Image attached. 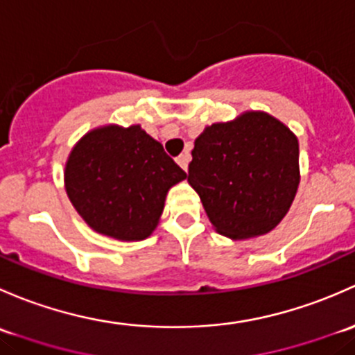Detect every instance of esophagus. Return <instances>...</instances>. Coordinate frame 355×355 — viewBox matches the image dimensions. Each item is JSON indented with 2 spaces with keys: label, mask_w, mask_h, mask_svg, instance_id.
Returning a JSON list of instances; mask_svg holds the SVG:
<instances>
[{
  "label": "esophagus",
  "mask_w": 355,
  "mask_h": 355,
  "mask_svg": "<svg viewBox=\"0 0 355 355\" xmlns=\"http://www.w3.org/2000/svg\"><path fill=\"white\" fill-rule=\"evenodd\" d=\"M189 160H191V153H189L188 150L182 152L181 155L178 157V164H179V166H181L182 169H184V171H188V164H189Z\"/></svg>",
  "instance_id": "esophagus-1"
}]
</instances>
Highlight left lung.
<instances>
[{
    "instance_id": "8db88e82",
    "label": "left lung",
    "mask_w": 355,
    "mask_h": 355,
    "mask_svg": "<svg viewBox=\"0 0 355 355\" xmlns=\"http://www.w3.org/2000/svg\"><path fill=\"white\" fill-rule=\"evenodd\" d=\"M191 155L188 182L220 234L261 236L286 217L299 186V144L279 119L253 111L211 124Z\"/></svg>"
}]
</instances>
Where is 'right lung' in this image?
<instances>
[{"label":"right lung","mask_w":355,"mask_h":355,"mask_svg":"<svg viewBox=\"0 0 355 355\" xmlns=\"http://www.w3.org/2000/svg\"><path fill=\"white\" fill-rule=\"evenodd\" d=\"M186 173L138 124L98 128L68 157L69 202L94 231L121 241L153 232L169 188Z\"/></svg>","instance_id":"1"}]
</instances>
